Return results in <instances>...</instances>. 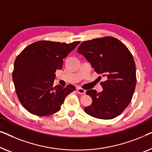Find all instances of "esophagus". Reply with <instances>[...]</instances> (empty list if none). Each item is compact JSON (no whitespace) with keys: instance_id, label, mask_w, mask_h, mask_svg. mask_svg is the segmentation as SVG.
<instances>
[{"instance_id":"34e87169","label":"esophagus","mask_w":152,"mask_h":152,"mask_svg":"<svg viewBox=\"0 0 152 152\" xmlns=\"http://www.w3.org/2000/svg\"><path fill=\"white\" fill-rule=\"evenodd\" d=\"M76 90H77V92H78V94H85V89L80 88V87H77Z\"/></svg>"}]
</instances>
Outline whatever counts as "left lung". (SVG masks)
Here are the masks:
<instances>
[{
    "instance_id": "left-lung-1",
    "label": "left lung",
    "mask_w": 152,
    "mask_h": 152,
    "mask_svg": "<svg viewBox=\"0 0 152 152\" xmlns=\"http://www.w3.org/2000/svg\"><path fill=\"white\" fill-rule=\"evenodd\" d=\"M78 53L84 56L96 73L105 78L100 83L101 92L87 91L92 103L84 109L85 112L100 119L118 116L131 102L135 90L136 65L131 52L117 38L107 36L83 42Z\"/></svg>"
}]
</instances>
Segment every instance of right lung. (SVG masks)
Here are the masks:
<instances>
[{"label":"right lung","instance_id":"obj_1","mask_svg":"<svg viewBox=\"0 0 152 152\" xmlns=\"http://www.w3.org/2000/svg\"><path fill=\"white\" fill-rule=\"evenodd\" d=\"M79 43L40 40L26 47L16 57L13 82L19 101L31 114L44 116L58 112L66 96L75 90L72 85L54 86V73L62 69L63 59Z\"/></svg>","mask_w":152,"mask_h":152}]
</instances>
